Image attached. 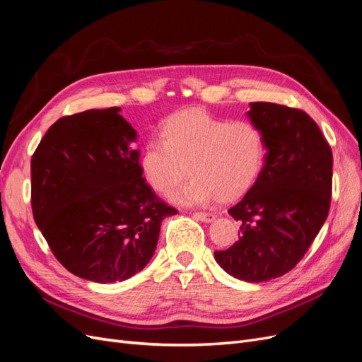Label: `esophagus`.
I'll return each instance as SVG.
<instances>
[{"label":"esophagus","instance_id":"esophagus-1","mask_svg":"<svg viewBox=\"0 0 362 362\" xmlns=\"http://www.w3.org/2000/svg\"><path fill=\"white\" fill-rule=\"evenodd\" d=\"M193 217H194V218H198V221H202V222H211V221H214V214H211V213H205V211L193 213Z\"/></svg>","mask_w":362,"mask_h":362}]
</instances>
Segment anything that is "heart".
I'll return each mask as SVG.
<instances>
[{"label":"heart","instance_id":"b5f03b06","mask_svg":"<svg viewBox=\"0 0 362 362\" xmlns=\"http://www.w3.org/2000/svg\"><path fill=\"white\" fill-rule=\"evenodd\" d=\"M160 136L141 149L140 169L149 187L163 196L190 172L193 178L173 194L178 204L233 202L254 187L264 169L266 137L250 120L233 122L187 108L164 119Z\"/></svg>","mask_w":362,"mask_h":362}]
</instances>
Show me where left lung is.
Wrapping results in <instances>:
<instances>
[{
	"label": "left lung",
	"instance_id": "obj_1",
	"mask_svg": "<svg viewBox=\"0 0 362 362\" xmlns=\"http://www.w3.org/2000/svg\"><path fill=\"white\" fill-rule=\"evenodd\" d=\"M266 137L258 181L228 210L240 222L238 242L214 258L229 275L266 282L286 275L310 249L331 206L332 151L310 115L273 103L247 112Z\"/></svg>",
	"mask_w": 362,
	"mask_h": 362
}]
</instances>
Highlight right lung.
Masks as SVG:
<instances>
[{"mask_svg": "<svg viewBox=\"0 0 362 362\" xmlns=\"http://www.w3.org/2000/svg\"><path fill=\"white\" fill-rule=\"evenodd\" d=\"M120 108L54 122L31 157V210L60 264L95 282L128 279L154 255L163 202L141 177L136 131Z\"/></svg>", "mask_w": 362, "mask_h": 362, "instance_id": "1", "label": "right lung"}]
</instances>
